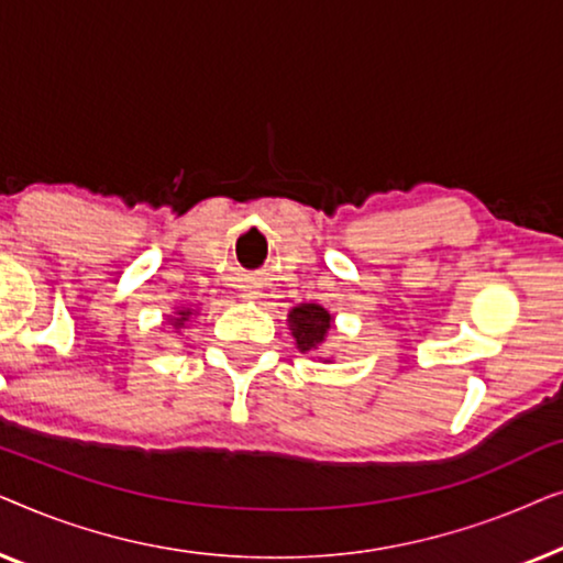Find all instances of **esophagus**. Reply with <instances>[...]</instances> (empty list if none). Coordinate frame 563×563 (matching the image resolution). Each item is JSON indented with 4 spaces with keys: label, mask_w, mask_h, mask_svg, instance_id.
Segmentation results:
<instances>
[{
    "label": "esophagus",
    "mask_w": 563,
    "mask_h": 563,
    "mask_svg": "<svg viewBox=\"0 0 563 563\" xmlns=\"http://www.w3.org/2000/svg\"><path fill=\"white\" fill-rule=\"evenodd\" d=\"M243 299H245V302H253V299H258V291H251V289H243Z\"/></svg>",
    "instance_id": "34e87169"
}]
</instances>
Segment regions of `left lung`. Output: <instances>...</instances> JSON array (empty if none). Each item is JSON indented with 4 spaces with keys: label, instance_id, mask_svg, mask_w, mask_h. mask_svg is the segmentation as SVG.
Listing matches in <instances>:
<instances>
[{
    "label": "left lung",
    "instance_id": "left-lung-1",
    "mask_svg": "<svg viewBox=\"0 0 563 563\" xmlns=\"http://www.w3.org/2000/svg\"><path fill=\"white\" fill-rule=\"evenodd\" d=\"M333 328V314L320 305H297L289 312V330L295 335L297 349L302 353H314L325 343L328 330Z\"/></svg>",
    "mask_w": 563,
    "mask_h": 563
}]
</instances>
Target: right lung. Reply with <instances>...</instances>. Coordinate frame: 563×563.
I'll return each mask as SVG.
<instances>
[{"mask_svg": "<svg viewBox=\"0 0 563 563\" xmlns=\"http://www.w3.org/2000/svg\"><path fill=\"white\" fill-rule=\"evenodd\" d=\"M191 314H195V312H191V310H189V307H184V310H176V318H172V322H174V328H181V325H184V322H187V320L191 318Z\"/></svg>", "mask_w": 563, "mask_h": 563, "instance_id": "1", "label": "right lung"}]
</instances>
